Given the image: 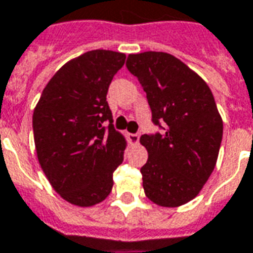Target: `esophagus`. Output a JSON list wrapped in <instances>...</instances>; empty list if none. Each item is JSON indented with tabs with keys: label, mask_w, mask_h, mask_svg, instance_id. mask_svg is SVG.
<instances>
[{
	"label": "esophagus",
	"mask_w": 253,
	"mask_h": 253,
	"mask_svg": "<svg viewBox=\"0 0 253 253\" xmlns=\"http://www.w3.org/2000/svg\"><path fill=\"white\" fill-rule=\"evenodd\" d=\"M139 137H141V134L139 132H134V134H128V142L131 145H137L139 142Z\"/></svg>",
	"instance_id": "obj_1"
}]
</instances>
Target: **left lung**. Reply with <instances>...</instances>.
Listing matches in <instances>:
<instances>
[{"instance_id":"left-lung-1","label":"left lung","mask_w":253,"mask_h":253,"mask_svg":"<svg viewBox=\"0 0 253 253\" xmlns=\"http://www.w3.org/2000/svg\"><path fill=\"white\" fill-rule=\"evenodd\" d=\"M126 67L146 93L152 122L144 134L148 162L141 167L146 197L162 207L186 204L215 169L223 123L208 84L172 54H128Z\"/></svg>"}]
</instances>
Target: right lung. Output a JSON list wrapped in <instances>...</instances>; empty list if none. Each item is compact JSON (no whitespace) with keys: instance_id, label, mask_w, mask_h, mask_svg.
Masks as SVG:
<instances>
[{"instance_id":"right-lung-1","label":"right lung","mask_w":253,"mask_h":253,"mask_svg":"<svg viewBox=\"0 0 253 253\" xmlns=\"http://www.w3.org/2000/svg\"><path fill=\"white\" fill-rule=\"evenodd\" d=\"M126 54L90 50L49 81L33 115L35 149L50 185L74 206L101 203L112 190L126 141L112 125L108 87Z\"/></svg>"}]
</instances>
